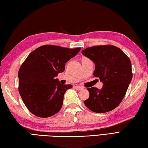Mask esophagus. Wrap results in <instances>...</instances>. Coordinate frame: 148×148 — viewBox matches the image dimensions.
<instances>
[{
  "label": "esophagus",
  "mask_w": 148,
  "mask_h": 148,
  "mask_svg": "<svg viewBox=\"0 0 148 148\" xmlns=\"http://www.w3.org/2000/svg\"><path fill=\"white\" fill-rule=\"evenodd\" d=\"M75 88H76V90H78V91H79V90H82V89H83V88H82V87H81V86H75Z\"/></svg>",
  "instance_id": "34e87169"
}]
</instances>
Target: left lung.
Segmentation results:
<instances>
[{
    "label": "left lung",
    "instance_id": "1",
    "mask_svg": "<svg viewBox=\"0 0 148 148\" xmlns=\"http://www.w3.org/2000/svg\"><path fill=\"white\" fill-rule=\"evenodd\" d=\"M95 64L93 75L103 82L101 90L88 88L86 106L93 112L102 113L114 110L121 104L132 80V62L122 50L112 45L94 46L82 51Z\"/></svg>",
    "mask_w": 148,
    "mask_h": 148
}]
</instances>
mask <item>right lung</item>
I'll return each instance as SVG.
<instances>
[{"label": "right lung", "mask_w": 148, "mask_h": 148, "mask_svg": "<svg viewBox=\"0 0 148 148\" xmlns=\"http://www.w3.org/2000/svg\"><path fill=\"white\" fill-rule=\"evenodd\" d=\"M55 46L38 47L27 56L18 70V91L31 113L47 118L62 108L64 95L70 84H61L55 77L65 69V64L80 51Z\"/></svg>", "instance_id": "add662e5"}]
</instances>
